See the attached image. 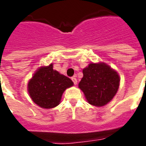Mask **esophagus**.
<instances>
[{"instance_id": "1", "label": "esophagus", "mask_w": 146, "mask_h": 146, "mask_svg": "<svg viewBox=\"0 0 146 146\" xmlns=\"http://www.w3.org/2000/svg\"><path fill=\"white\" fill-rule=\"evenodd\" d=\"M72 81H73V83H74V84H77V79H76V78H75V77H72Z\"/></svg>"}]
</instances>
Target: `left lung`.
<instances>
[{
  "label": "left lung",
  "mask_w": 146,
  "mask_h": 146,
  "mask_svg": "<svg viewBox=\"0 0 146 146\" xmlns=\"http://www.w3.org/2000/svg\"><path fill=\"white\" fill-rule=\"evenodd\" d=\"M82 72L79 88L88 103L96 107H102L109 103L119 87V73L104 62H91Z\"/></svg>",
  "instance_id": "left-lung-1"
}]
</instances>
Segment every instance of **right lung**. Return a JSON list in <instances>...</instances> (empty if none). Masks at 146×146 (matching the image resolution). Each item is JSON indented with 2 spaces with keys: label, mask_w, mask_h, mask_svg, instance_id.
Here are the masks:
<instances>
[{
  "label": "right lung",
  "mask_w": 146,
  "mask_h": 146,
  "mask_svg": "<svg viewBox=\"0 0 146 146\" xmlns=\"http://www.w3.org/2000/svg\"><path fill=\"white\" fill-rule=\"evenodd\" d=\"M73 85L70 79L53 70L52 63L35 71L28 82L27 91L34 103L50 109L59 105L64 92Z\"/></svg>",
  "instance_id": "1"
}]
</instances>
